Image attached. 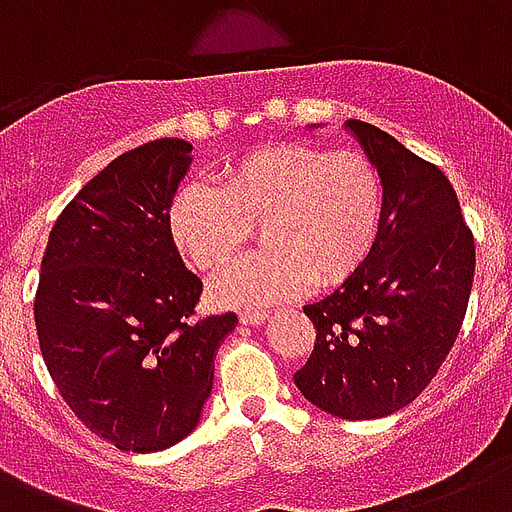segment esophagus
Masks as SVG:
<instances>
[{
  "instance_id": "obj_1",
  "label": "esophagus",
  "mask_w": 512,
  "mask_h": 512,
  "mask_svg": "<svg viewBox=\"0 0 512 512\" xmlns=\"http://www.w3.org/2000/svg\"><path fill=\"white\" fill-rule=\"evenodd\" d=\"M268 319V313L265 311H244L241 313V324L244 327H257V324H263Z\"/></svg>"
}]
</instances>
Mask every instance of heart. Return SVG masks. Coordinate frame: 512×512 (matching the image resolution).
Returning a JSON list of instances; mask_svg holds the SVG:
<instances>
[{"label":"heart","mask_w":512,"mask_h":512,"mask_svg":"<svg viewBox=\"0 0 512 512\" xmlns=\"http://www.w3.org/2000/svg\"><path fill=\"white\" fill-rule=\"evenodd\" d=\"M382 215L385 188L369 156L287 143L236 159L223 185L185 183L167 225L201 271L228 263L263 225L265 247L233 260L209 287L217 305L260 311L311 284L329 289L356 276L380 239Z\"/></svg>","instance_id":"heart-1"}]
</instances>
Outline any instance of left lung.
Listing matches in <instances>:
<instances>
[{"label": "left lung", "mask_w": 512, "mask_h": 512, "mask_svg": "<svg viewBox=\"0 0 512 512\" xmlns=\"http://www.w3.org/2000/svg\"><path fill=\"white\" fill-rule=\"evenodd\" d=\"M382 177L380 239L356 276L305 305L316 327L295 385L321 412L377 420L412 404L468 311L476 241L452 183L374 124L345 122Z\"/></svg>", "instance_id": "obj_1"}]
</instances>
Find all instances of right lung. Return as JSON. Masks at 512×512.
<instances>
[{
	"mask_svg": "<svg viewBox=\"0 0 512 512\" xmlns=\"http://www.w3.org/2000/svg\"><path fill=\"white\" fill-rule=\"evenodd\" d=\"M191 143L116 156L52 225L34 321L71 412L122 452H162L199 425L236 313L196 319L201 279L183 265L167 209Z\"/></svg>",
	"mask_w": 512,
	"mask_h": 512,
	"instance_id": "obj_1",
	"label": "right lung"
}]
</instances>
